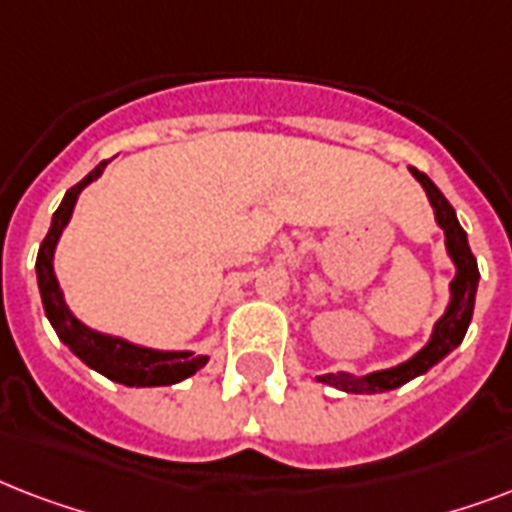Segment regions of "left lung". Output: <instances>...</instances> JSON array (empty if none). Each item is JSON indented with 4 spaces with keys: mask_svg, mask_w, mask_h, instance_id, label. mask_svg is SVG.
<instances>
[{
    "mask_svg": "<svg viewBox=\"0 0 512 512\" xmlns=\"http://www.w3.org/2000/svg\"><path fill=\"white\" fill-rule=\"evenodd\" d=\"M420 185L425 188L430 199V207H433V215H436V223L444 228V239H446V252L452 257L454 273L452 284H449V305H446L444 316L436 321L433 327V335H430L428 345L422 350H417L409 361L398 366H390V369H380V372H369V374H348V372H337V374H321L316 377L324 385H332L337 390H345V393H385V390L401 388L404 382L420 377L436 366L444 356H449L457 345L462 342L465 332L470 327V319H473V305H476V289H478V263L473 252H470L468 244V233L462 231L460 220H457V212L454 207L446 201V196L436 188V183L430 180L425 172L414 170L409 167Z\"/></svg>",
    "mask_w": 512,
    "mask_h": 512,
    "instance_id": "8db88e82",
    "label": "left lung"
}]
</instances>
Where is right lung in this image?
Wrapping results in <instances>:
<instances>
[{
  "label": "right lung",
  "instance_id": "add662e5",
  "mask_svg": "<svg viewBox=\"0 0 512 512\" xmlns=\"http://www.w3.org/2000/svg\"><path fill=\"white\" fill-rule=\"evenodd\" d=\"M108 162H100L90 175L84 177L82 183H76L74 188H68L60 207L52 215V225L47 236H44L39 255H36V281H39V295H42V305L47 319H50L52 329L58 332V337L66 342L71 353L76 358H82L84 364L100 372L103 377L130 388H154V385H175V382L191 377L207 364L209 356H196L193 350H154L135 345V342L124 340V337L103 335L95 332L87 324L76 319L71 308L66 305L63 289L55 276V247L63 228L68 225L71 215H74L76 199L79 193L98 180L106 170Z\"/></svg>",
  "mask_w": 512,
  "mask_h": 512
}]
</instances>
